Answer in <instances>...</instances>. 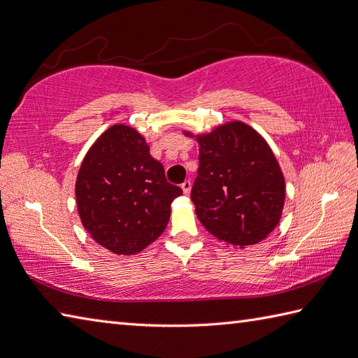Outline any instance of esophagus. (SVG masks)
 <instances>
[{"label":"esophagus","instance_id":"esophagus-1","mask_svg":"<svg viewBox=\"0 0 358 358\" xmlns=\"http://www.w3.org/2000/svg\"><path fill=\"white\" fill-rule=\"evenodd\" d=\"M191 187H192V183L189 180H186L183 185H181V189H183V192H185V195H189L191 194Z\"/></svg>","mask_w":358,"mask_h":358}]
</instances>
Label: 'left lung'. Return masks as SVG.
<instances>
[{
	"label": "left lung",
	"instance_id": "left-lung-1",
	"mask_svg": "<svg viewBox=\"0 0 358 358\" xmlns=\"http://www.w3.org/2000/svg\"><path fill=\"white\" fill-rule=\"evenodd\" d=\"M185 135L195 136L200 146L191 199L201 224L234 248L264 240L280 222L286 195L283 172L269 144L241 121Z\"/></svg>",
	"mask_w": 358,
	"mask_h": 358
}]
</instances>
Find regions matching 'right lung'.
Listing matches in <instances>:
<instances>
[{
	"label": "right lung",
	"mask_w": 358,
	"mask_h": 358,
	"mask_svg": "<svg viewBox=\"0 0 358 358\" xmlns=\"http://www.w3.org/2000/svg\"><path fill=\"white\" fill-rule=\"evenodd\" d=\"M181 194L178 186L167 183L146 138L127 124H113L98 136L75 183L83 227L117 255L136 254L154 243Z\"/></svg>",
	"instance_id": "obj_1"
}]
</instances>
